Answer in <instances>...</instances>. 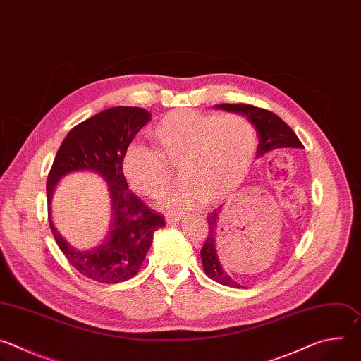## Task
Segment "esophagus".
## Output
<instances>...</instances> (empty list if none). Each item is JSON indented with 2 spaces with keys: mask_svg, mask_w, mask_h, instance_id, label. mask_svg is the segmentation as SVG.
Segmentation results:
<instances>
[{
  "mask_svg": "<svg viewBox=\"0 0 361 361\" xmlns=\"http://www.w3.org/2000/svg\"><path fill=\"white\" fill-rule=\"evenodd\" d=\"M181 220H183V217H181V216H173V214L166 216V221H167V224H177V223H180Z\"/></svg>",
  "mask_w": 361,
  "mask_h": 361,
  "instance_id": "34e87169",
  "label": "esophagus"
}]
</instances>
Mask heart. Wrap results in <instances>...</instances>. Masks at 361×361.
I'll use <instances>...</instances> for the list:
<instances>
[{"label":"heart","instance_id":"obj_1","mask_svg":"<svg viewBox=\"0 0 361 361\" xmlns=\"http://www.w3.org/2000/svg\"><path fill=\"white\" fill-rule=\"evenodd\" d=\"M148 135L156 151L128 145L123 174L135 192L157 198L171 183L169 164H177L183 183L160 200L167 212H185L201 200L216 204L230 197L248 174L259 147L254 126L238 114L174 110L154 124Z\"/></svg>","mask_w":361,"mask_h":361}]
</instances>
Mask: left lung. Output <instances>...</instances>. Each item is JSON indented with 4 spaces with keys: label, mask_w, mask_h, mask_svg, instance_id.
I'll return each instance as SVG.
<instances>
[{
    "label": "left lung",
    "mask_w": 361,
    "mask_h": 361,
    "mask_svg": "<svg viewBox=\"0 0 361 361\" xmlns=\"http://www.w3.org/2000/svg\"><path fill=\"white\" fill-rule=\"evenodd\" d=\"M217 109L240 113L247 117V120L255 127L257 134H259V147H257V157L267 156L277 148H304L298 137L294 131L274 113L259 109L248 104H220ZM220 210L213 212L209 216V237L205 240L201 248V260L204 273L207 274L212 280L228 286L240 288L241 286L228 274L226 267L223 266L221 260L217 254V221H219Z\"/></svg>",
    "instance_id": "left-lung-1"
}]
</instances>
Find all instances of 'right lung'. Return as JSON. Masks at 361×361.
I'll list each match as a JSON object with an SVG mask.
<instances>
[{
    "mask_svg": "<svg viewBox=\"0 0 361 361\" xmlns=\"http://www.w3.org/2000/svg\"><path fill=\"white\" fill-rule=\"evenodd\" d=\"M149 120L151 113L138 107H113L90 117L67 134L47 178L49 228L71 266L98 283L114 284L134 277L151 247L154 231L166 226L160 214L128 190L121 167L126 148ZM84 169L104 178L112 195L111 231L90 250L70 246L50 220V198L58 181Z\"/></svg>",
    "mask_w": 361,
    "mask_h": 361,
    "instance_id": "1",
    "label": "right lung"
}]
</instances>
